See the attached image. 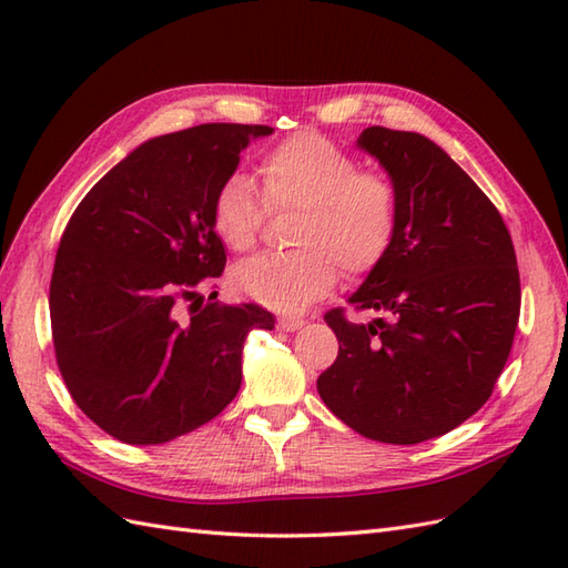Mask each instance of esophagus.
Segmentation results:
<instances>
[{
  "label": "esophagus",
  "instance_id": "1",
  "mask_svg": "<svg viewBox=\"0 0 568 568\" xmlns=\"http://www.w3.org/2000/svg\"><path fill=\"white\" fill-rule=\"evenodd\" d=\"M277 327H281L283 332H297V329L305 327V320H300V317H281V320H277Z\"/></svg>",
  "mask_w": 568,
  "mask_h": 568
}]
</instances>
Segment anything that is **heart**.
<instances>
[{
	"label": "heart",
	"instance_id": "obj_1",
	"mask_svg": "<svg viewBox=\"0 0 568 568\" xmlns=\"http://www.w3.org/2000/svg\"><path fill=\"white\" fill-rule=\"evenodd\" d=\"M320 134H295L263 155V195L271 207H303L293 229L297 251L256 256L232 271L236 293L285 315L315 305L346 273L376 268L397 229V192L381 173ZM265 204L253 180L232 173L212 197V226L232 251L256 244Z\"/></svg>",
	"mask_w": 568,
	"mask_h": 568
}]
</instances>
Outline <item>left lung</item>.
Masks as SVG:
<instances>
[{"mask_svg": "<svg viewBox=\"0 0 568 568\" xmlns=\"http://www.w3.org/2000/svg\"><path fill=\"white\" fill-rule=\"evenodd\" d=\"M356 146L388 173L397 229L348 303L388 320L354 324L344 310L327 312L339 356L317 390L364 437L419 444L490 397L520 317V273L500 212L437 143L368 126Z\"/></svg>", "mask_w": 568, "mask_h": 568, "instance_id": "1", "label": "left lung"}]
</instances>
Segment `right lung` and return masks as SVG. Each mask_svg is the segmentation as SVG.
<instances>
[{
    "label": "right lung",
    "instance_id": "obj_1",
    "mask_svg": "<svg viewBox=\"0 0 568 568\" xmlns=\"http://www.w3.org/2000/svg\"><path fill=\"white\" fill-rule=\"evenodd\" d=\"M271 134L202 124L143 141L72 212L51 277L55 358L72 400L114 439L165 444L214 419L241 388L246 334L273 329L258 305H197L226 263L214 192Z\"/></svg>",
    "mask_w": 568,
    "mask_h": 568
}]
</instances>
